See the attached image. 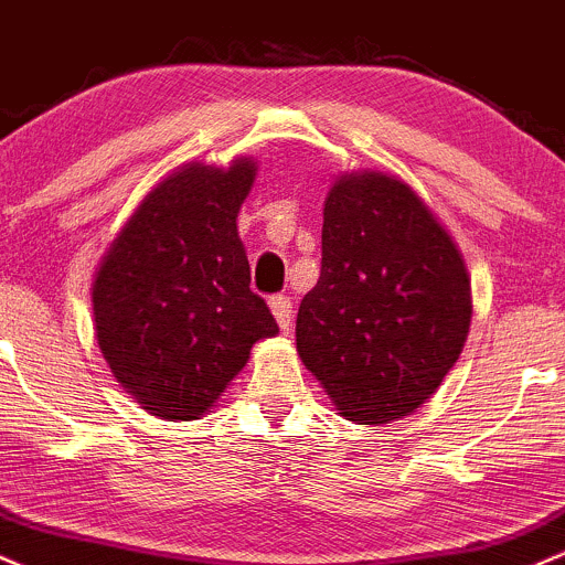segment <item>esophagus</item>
<instances>
[{
    "label": "esophagus",
    "mask_w": 565,
    "mask_h": 565,
    "mask_svg": "<svg viewBox=\"0 0 565 565\" xmlns=\"http://www.w3.org/2000/svg\"><path fill=\"white\" fill-rule=\"evenodd\" d=\"M269 307H271V315L277 317V322H280V328H288L290 320H294V301H290V296H271L269 299Z\"/></svg>",
    "instance_id": "obj_1"
}]
</instances>
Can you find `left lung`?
<instances>
[{"label": "left lung", "mask_w": 565, "mask_h": 565, "mask_svg": "<svg viewBox=\"0 0 565 565\" xmlns=\"http://www.w3.org/2000/svg\"><path fill=\"white\" fill-rule=\"evenodd\" d=\"M320 264L296 317L303 365L347 419H403L467 341L472 296L461 253L411 186L360 173L328 192Z\"/></svg>", "instance_id": "obj_1"}]
</instances>
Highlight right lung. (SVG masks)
<instances>
[{
    "label": "right lung",
    "instance_id": "obj_1",
    "mask_svg": "<svg viewBox=\"0 0 565 565\" xmlns=\"http://www.w3.org/2000/svg\"><path fill=\"white\" fill-rule=\"evenodd\" d=\"M256 164H189L138 205L93 282L95 335L117 382L162 419H200L269 339L237 213Z\"/></svg>",
    "mask_w": 565,
    "mask_h": 565
}]
</instances>
